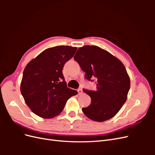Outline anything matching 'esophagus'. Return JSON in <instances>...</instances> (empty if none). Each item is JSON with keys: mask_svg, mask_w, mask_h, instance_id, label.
Instances as JSON below:
<instances>
[{"mask_svg": "<svg viewBox=\"0 0 155 155\" xmlns=\"http://www.w3.org/2000/svg\"><path fill=\"white\" fill-rule=\"evenodd\" d=\"M78 94H79V95L82 94H83V91L81 90V88H79L78 90Z\"/></svg>", "mask_w": 155, "mask_h": 155, "instance_id": "1", "label": "esophagus"}]
</instances>
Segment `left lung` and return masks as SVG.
<instances>
[{"mask_svg":"<svg viewBox=\"0 0 155 155\" xmlns=\"http://www.w3.org/2000/svg\"><path fill=\"white\" fill-rule=\"evenodd\" d=\"M74 59L85 72L86 79H97L96 91L83 90L91 98V105L82 109L83 113L100 122L112 118L125 103L130 88V78L124 64L96 46L79 48Z\"/></svg>","mask_w":155,"mask_h":155,"instance_id":"1","label":"left lung"}]
</instances>
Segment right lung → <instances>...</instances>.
I'll list each match as a JSON object with an SVG mask.
<instances>
[{
  "mask_svg": "<svg viewBox=\"0 0 155 155\" xmlns=\"http://www.w3.org/2000/svg\"><path fill=\"white\" fill-rule=\"evenodd\" d=\"M77 47L58 46L42 51L27 64L21 83L26 105L36 115L52 118L63 110L70 97L78 92L67 87L62 70Z\"/></svg>",
  "mask_w": 155,
  "mask_h": 155,
  "instance_id": "right-lung-1",
  "label": "right lung"
}]
</instances>
